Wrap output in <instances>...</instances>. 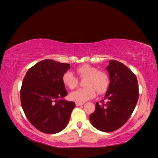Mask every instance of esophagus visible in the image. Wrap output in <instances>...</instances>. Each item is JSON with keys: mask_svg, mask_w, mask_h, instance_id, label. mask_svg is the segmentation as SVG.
I'll return each mask as SVG.
<instances>
[{"mask_svg": "<svg viewBox=\"0 0 158 158\" xmlns=\"http://www.w3.org/2000/svg\"><path fill=\"white\" fill-rule=\"evenodd\" d=\"M84 105V103L83 102H76V105L77 106H81Z\"/></svg>", "mask_w": 158, "mask_h": 158, "instance_id": "esophagus-1", "label": "esophagus"}]
</instances>
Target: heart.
<instances>
[{"instance_id": "b5f03b06", "label": "heart", "mask_w": 158, "mask_h": 158, "mask_svg": "<svg viewBox=\"0 0 158 158\" xmlns=\"http://www.w3.org/2000/svg\"><path fill=\"white\" fill-rule=\"evenodd\" d=\"M76 73L80 79L85 78V87L71 93L69 98L72 100L84 102L95 97L96 90L100 94H103L108 90L110 80L105 72L98 70L95 67L85 64L78 67L76 69ZM62 81L64 85L71 90L75 89L79 84L78 78L71 72H66L63 74Z\"/></svg>"}]
</instances>
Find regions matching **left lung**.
<instances>
[{"instance_id":"obj_1","label":"left lung","mask_w":158,"mask_h":158,"mask_svg":"<svg viewBox=\"0 0 158 158\" xmlns=\"http://www.w3.org/2000/svg\"><path fill=\"white\" fill-rule=\"evenodd\" d=\"M106 69L110 79L109 89L101 103L96 102L95 110L89 118L98 130L110 132L130 118L139 99V86L135 74L119 61L110 60Z\"/></svg>"}]
</instances>
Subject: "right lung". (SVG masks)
<instances>
[{
    "label": "right lung",
    "mask_w": 158,
    "mask_h": 158,
    "mask_svg": "<svg viewBox=\"0 0 158 158\" xmlns=\"http://www.w3.org/2000/svg\"><path fill=\"white\" fill-rule=\"evenodd\" d=\"M69 64L46 59L28 69L21 88V104L29 122L46 134L60 132L68 125L75 104L60 98L68 92L62 77Z\"/></svg>",
    "instance_id": "right-lung-1"
}]
</instances>
